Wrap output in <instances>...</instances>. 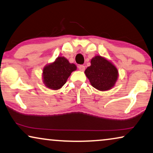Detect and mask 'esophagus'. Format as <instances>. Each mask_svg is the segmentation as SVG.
Listing matches in <instances>:
<instances>
[{"instance_id":"esophagus-1","label":"esophagus","mask_w":153,"mask_h":153,"mask_svg":"<svg viewBox=\"0 0 153 153\" xmlns=\"http://www.w3.org/2000/svg\"><path fill=\"white\" fill-rule=\"evenodd\" d=\"M78 67L79 70L81 71H84L85 69V66H83V65H79Z\"/></svg>"}]
</instances>
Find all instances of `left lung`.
<instances>
[{
    "mask_svg": "<svg viewBox=\"0 0 153 153\" xmlns=\"http://www.w3.org/2000/svg\"><path fill=\"white\" fill-rule=\"evenodd\" d=\"M92 87L99 91H107L113 88L118 78L116 67L106 59L95 56L91 60V66L85 71Z\"/></svg>",
    "mask_w": 153,
    "mask_h": 153,
    "instance_id": "obj_1",
    "label": "left lung"
}]
</instances>
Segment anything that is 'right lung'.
I'll return each mask as SVG.
<instances>
[{"label":"right lung","mask_w":153,"mask_h":153,"mask_svg":"<svg viewBox=\"0 0 153 153\" xmlns=\"http://www.w3.org/2000/svg\"><path fill=\"white\" fill-rule=\"evenodd\" d=\"M77 69L64 56H58L54 62L46 65L42 70L43 82L48 88L54 90L62 88L71 73Z\"/></svg>","instance_id":"right-lung-1"}]
</instances>
